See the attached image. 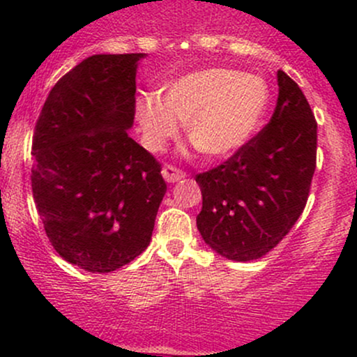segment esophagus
Segmentation results:
<instances>
[{
	"mask_svg": "<svg viewBox=\"0 0 357 357\" xmlns=\"http://www.w3.org/2000/svg\"><path fill=\"white\" fill-rule=\"evenodd\" d=\"M184 176H186V174H184L181 169H178V167H176V166L166 165L165 167H162V178H165L167 183L181 181Z\"/></svg>",
	"mask_w": 357,
	"mask_h": 357,
	"instance_id": "34e87169",
	"label": "esophagus"
}]
</instances>
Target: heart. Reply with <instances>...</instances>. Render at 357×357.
Here are the masks:
<instances>
[{"instance_id":"obj_1","label":"heart","mask_w":357,"mask_h":357,"mask_svg":"<svg viewBox=\"0 0 357 357\" xmlns=\"http://www.w3.org/2000/svg\"><path fill=\"white\" fill-rule=\"evenodd\" d=\"M270 105L267 80L257 73L206 68L179 77L162 96L146 93L136 104L144 144L165 147L186 124V136L206 158L223 159L255 136Z\"/></svg>"}]
</instances>
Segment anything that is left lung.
Wrapping results in <instances>:
<instances>
[{
    "label": "left lung",
    "mask_w": 357,
    "mask_h": 357,
    "mask_svg": "<svg viewBox=\"0 0 357 357\" xmlns=\"http://www.w3.org/2000/svg\"><path fill=\"white\" fill-rule=\"evenodd\" d=\"M270 122L231 158L196 176L203 208L196 225L204 243L228 260L267 255L296 225L309 198L317 122L298 85L277 72Z\"/></svg>",
    "instance_id": "1"
}]
</instances>
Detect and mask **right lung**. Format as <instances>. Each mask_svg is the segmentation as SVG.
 I'll return each mask as SVG.
<instances>
[{
  "mask_svg": "<svg viewBox=\"0 0 357 357\" xmlns=\"http://www.w3.org/2000/svg\"><path fill=\"white\" fill-rule=\"evenodd\" d=\"M144 53L92 55L50 90L35 126L31 190L48 240L92 273L147 248L166 192L161 165L129 137Z\"/></svg>",
  "mask_w": 357,
  "mask_h": 357,
  "instance_id": "right-lung-1",
  "label": "right lung"
}]
</instances>
